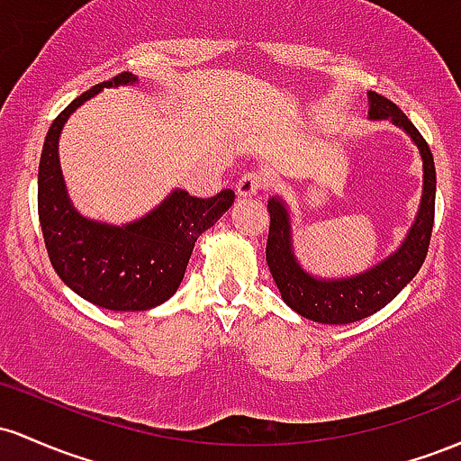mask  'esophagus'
<instances>
[{
    "mask_svg": "<svg viewBox=\"0 0 461 461\" xmlns=\"http://www.w3.org/2000/svg\"><path fill=\"white\" fill-rule=\"evenodd\" d=\"M261 187H263L261 174H255V172L244 174L240 178V183H237V187H235L237 198H240V200L252 198V195H257L258 191H261Z\"/></svg>",
    "mask_w": 461,
    "mask_h": 461,
    "instance_id": "1",
    "label": "esophagus"
}]
</instances>
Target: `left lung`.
Here are the masks:
<instances>
[{
	"instance_id": "8db88e82",
	"label": "left lung",
	"mask_w": 461,
	"mask_h": 461,
	"mask_svg": "<svg viewBox=\"0 0 461 461\" xmlns=\"http://www.w3.org/2000/svg\"><path fill=\"white\" fill-rule=\"evenodd\" d=\"M368 119L372 122L390 119L416 143L422 158L420 206L402 244L390 257L353 276H313L300 266L294 252L292 215L287 203L281 195L267 200V211H270V232L266 246L267 267L287 307L313 322L350 324L376 313L416 276L429 250L433 213H436V165H433L431 149L405 113L375 91H368Z\"/></svg>"
}]
</instances>
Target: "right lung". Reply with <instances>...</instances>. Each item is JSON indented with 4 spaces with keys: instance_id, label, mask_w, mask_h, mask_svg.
<instances>
[{
    "instance_id": "1",
    "label": "right lung",
    "mask_w": 461,
    "mask_h": 461,
    "mask_svg": "<svg viewBox=\"0 0 461 461\" xmlns=\"http://www.w3.org/2000/svg\"><path fill=\"white\" fill-rule=\"evenodd\" d=\"M123 85H137V76L123 71L95 85L50 126L39 163V221L51 266L77 296L111 312H148L174 296L195 241L230 209L235 191L206 200L174 189L149 213L122 226L82 215L67 194L60 132L76 108L102 89Z\"/></svg>"
}]
</instances>
